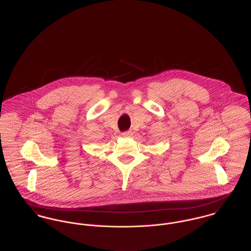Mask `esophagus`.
Here are the masks:
<instances>
[{"label": "esophagus", "mask_w": 251, "mask_h": 251, "mask_svg": "<svg viewBox=\"0 0 251 251\" xmlns=\"http://www.w3.org/2000/svg\"><path fill=\"white\" fill-rule=\"evenodd\" d=\"M132 135H133L132 131H127V132H124V133L122 134V136L125 137V138H129V137H131Z\"/></svg>", "instance_id": "1"}]
</instances>
